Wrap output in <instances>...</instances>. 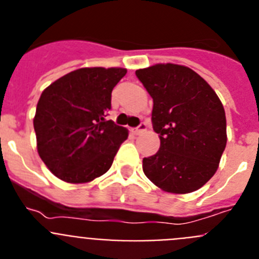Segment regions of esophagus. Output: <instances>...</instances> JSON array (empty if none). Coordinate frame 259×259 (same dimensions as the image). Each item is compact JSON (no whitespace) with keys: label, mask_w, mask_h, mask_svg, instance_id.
<instances>
[{"label":"esophagus","mask_w":259,"mask_h":259,"mask_svg":"<svg viewBox=\"0 0 259 259\" xmlns=\"http://www.w3.org/2000/svg\"><path fill=\"white\" fill-rule=\"evenodd\" d=\"M145 130H146V124H145V123H140V124L137 125V127L134 130V134L139 135V134H141V132L145 131Z\"/></svg>","instance_id":"esophagus-1"}]
</instances>
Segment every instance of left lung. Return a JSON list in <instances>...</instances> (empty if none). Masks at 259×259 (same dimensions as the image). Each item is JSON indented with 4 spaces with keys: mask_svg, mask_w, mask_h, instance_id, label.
Wrapping results in <instances>:
<instances>
[{
    "mask_svg": "<svg viewBox=\"0 0 259 259\" xmlns=\"http://www.w3.org/2000/svg\"><path fill=\"white\" fill-rule=\"evenodd\" d=\"M153 98V130L161 146L143 159L146 178L170 193H191L218 170L227 144L226 113L214 89L193 70L174 63L136 71Z\"/></svg>",
    "mask_w": 259,
    "mask_h": 259,
    "instance_id": "8db88e82",
    "label": "left lung"
}]
</instances>
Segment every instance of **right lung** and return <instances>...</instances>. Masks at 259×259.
Wrapping results in <instances>:
<instances>
[{
	"instance_id": "right-lung-1",
	"label": "right lung",
	"mask_w": 259,
	"mask_h": 259,
	"mask_svg": "<svg viewBox=\"0 0 259 259\" xmlns=\"http://www.w3.org/2000/svg\"><path fill=\"white\" fill-rule=\"evenodd\" d=\"M125 74V68H79L41 93L33 119L37 152L57 178L88 183L111 167L128 131L106 115Z\"/></svg>"
}]
</instances>
